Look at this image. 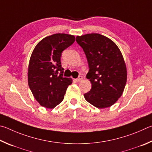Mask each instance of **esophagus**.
<instances>
[{"instance_id":"esophagus-1","label":"esophagus","mask_w":152,"mask_h":152,"mask_svg":"<svg viewBox=\"0 0 152 152\" xmlns=\"http://www.w3.org/2000/svg\"><path fill=\"white\" fill-rule=\"evenodd\" d=\"M82 79H83V77H82L81 76H79L77 79H75V81L77 82V83H79V82H81L82 81Z\"/></svg>"}]
</instances>
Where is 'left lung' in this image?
<instances>
[{"label":"left lung","instance_id":"obj_1","mask_svg":"<svg viewBox=\"0 0 152 152\" xmlns=\"http://www.w3.org/2000/svg\"><path fill=\"white\" fill-rule=\"evenodd\" d=\"M83 48L89 71L86 77L92 85L85 99L95 107L113 105L123 94L127 81V68L121 50L112 40L98 33L76 37Z\"/></svg>","mask_w":152,"mask_h":152}]
</instances>
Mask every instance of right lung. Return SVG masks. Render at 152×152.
I'll return each mask as SVG.
<instances>
[{
    "instance_id": "obj_1",
    "label": "right lung",
    "mask_w": 152,
    "mask_h": 152,
    "mask_svg": "<svg viewBox=\"0 0 152 152\" xmlns=\"http://www.w3.org/2000/svg\"><path fill=\"white\" fill-rule=\"evenodd\" d=\"M71 34L57 33L46 37L33 49L28 66V84L34 97L42 107L52 109L62 102L66 90L73 82L63 77L61 56L73 43Z\"/></svg>"
}]
</instances>
